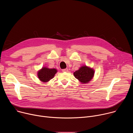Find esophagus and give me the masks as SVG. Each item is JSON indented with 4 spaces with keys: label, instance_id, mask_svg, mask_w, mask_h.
<instances>
[{
    "label": "esophagus",
    "instance_id": "obj_1",
    "mask_svg": "<svg viewBox=\"0 0 133 133\" xmlns=\"http://www.w3.org/2000/svg\"><path fill=\"white\" fill-rule=\"evenodd\" d=\"M68 71V69L67 68H66V69H63L62 70V71L63 72H67Z\"/></svg>",
    "mask_w": 133,
    "mask_h": 133
}]
</instances>
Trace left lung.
Listing matches in <instances>:
<instances>
[{"instance_id":"1","label":"left lung","mask_w":133,"mask_h":133,"mask_svg":"<svg viewBox=\"0 0 133 133\" xmlns=\"http://www.w3.org/2000/svg\"><path fill=\"white\" fill-rule=\"evenodd\" d=\"M94 75V70L86 66L81 67L79 70L74 72L76 78L78 79L82 83H87L92 78Z\"/></svg>"}]
</instances>
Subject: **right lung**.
Instances as JSON below:
<instances>
[{
  "label": "right lung",
  "mask_w": 133,
  "mask_h": 133,
  "mask_svg": "<svg viewBox=\"0 0 133 133\" xmlns=\"http://www.w3.org/2000/svg\"><path fill=\"white\" fill-rule=\"evenodd\" d=\"M57 70L55 68L49 69L46 67H43L38 72V77L43 82H47L54 78Z\"/></svg>",
  "instance_id": "1"
}]
</instances>
